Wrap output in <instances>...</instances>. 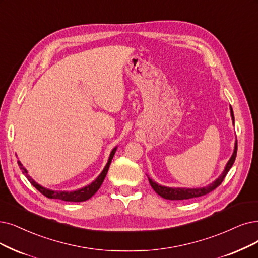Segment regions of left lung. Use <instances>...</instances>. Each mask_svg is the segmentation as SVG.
Listing matches in <instances>:
<instances>
[{
	"label": "left lung",
	"mask_w": 258,
	"mask_h": 258,
	"mask_svg": "<svg viewBox=\"0 0 258 258\" xmlns=\"http://www.w3.org/2000/svg\"><path fill=\"white\" fill-rule=\"evenodd\" d=\"M231 115H232V119H233V122H234V114H233L232 108H231ZM236 154H237V141L235 143L234 152L232 154L231 159L229 160L228 164H226V166H225L222 174L217 180L213 182L212 184H210L209 186H207V187H202V188H171V187L162 186V185H159L158 183L153 182L150 178H148V180H149V183L151 185V187L153 188V190L165 199H168V200H186V199L201 197V196H204V195H207V194L213 191L214 189L217 188L219 185L222 183L225 176L228 174L229 170L233 166V164H234L235 159H236Z\"/></svg>",
	"instance_id": "1"
}]
</instances>
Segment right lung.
Masks as SVG:
<instances>
[{"mask_svg":"<svg viewBox=\"0 0 258 258\" xmlns=\"http://www.w3.org/2000/svg\"><path fill=\"white\" fill-rule=\"evenodd\" d=\"M115 151H116V147L111 151L106 167L104 168V170L101 171V173L97 177V179L92 182L90 185H88V186H86L84 188H80V189L75 190V191H55V190H49V189H46L42 186H40L38 183H36L32 178L28 176L27 170L23 167V165L21 164V162L18 161V165H19V167L21 168L22 172L25 174V177L28 179V181L32 183V185H34L36 189H38L41 194L44 195L45 197H47L49 199H59V200H62V201H70V202H82V201H86V200L90 199L92 196H93L99 189V187L101 186V184H102V182H104V180L106 178V174L109 170L111 161H112L113 157H114Z\"/></svg>","mask_w":258,"mask_h":258,"instance_id":"add662e5","label":"right lung"}]
</instances>
